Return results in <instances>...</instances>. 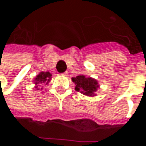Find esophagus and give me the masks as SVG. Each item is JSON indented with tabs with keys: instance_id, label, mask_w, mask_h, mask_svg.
Here are the masks:
<instances>
[{
	"instance_id": "esophagus-1",
	"label": "esophagus",
	"mask_w": 146,
	"mask_h": 146,
	"mask_svg": "<svg viewBox=\"0 0 146 146\" xmlns=\"http://www.w3.org/2000/svg\"><path fill=\"white\" fill-rule=\"evenodd\" d=\"M62 75H64V76H68V72H65V73H62Z\"/></svg>"
}]
</instances>
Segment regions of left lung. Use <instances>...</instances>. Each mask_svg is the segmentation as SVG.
<instances>
[{
    "label": "left lung",
    "instance_id": "8db88e82",
    "mask_svg": "<svg viewBox=\"0 0 146 146\" xmlns=\"http://www.w3.org/2000/svg\"><path fill=\"white\" fill-rule=\"evenodd\" d=\"M72 81L75 84V90L87 96H96V92L100 88L98 81L91 77H85V75H78L73 77Z\"/></svg>",
    "mask_w": 146,
    "mask_h": 146
}]
</instances>
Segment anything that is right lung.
Wrapping results in <instances>:
<instances>
[{
  "label": "right lung",
  "mask_w": 146,
  "mask_h": 146,
  "mask_svg": "<svg viewBox=\"0 0 146 146\" xmlns=\"http://www.w3.org/2000/svg\"><path fill=\"white\" fill-rule=\"evenodd\" d=\"M51 73L50 72H41L38 75L35 76V79L33 80L34 84H35V88H38V86L40 84H49L51 80ZM39 90V89H37ZM42 90V88H41Z\"/></svg>",
  "instance_id": "add662e5"
}]
</instances>
